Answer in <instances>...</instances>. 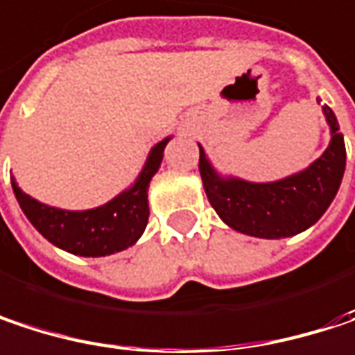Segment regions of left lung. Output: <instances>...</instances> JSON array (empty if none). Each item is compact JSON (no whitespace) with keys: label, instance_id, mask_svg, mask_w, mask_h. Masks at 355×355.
<instances>
[{"label":"left lung","instance_id":"left-lung-1","mask_svg":"<svg viewBox=\"0 0 355 355\" xmlns=\"http://www.w3.org/2000/svg\"><path fill=\"white\" fill-rule=\"evenodd\" d=\"M331 142L306 171L276 182L219 178L199 146V173L211 207L236 232L254 238H288L311 227L331 205L345 171V144L331 107L323 105Z\"/></svg>","mask_w":355,"mask_h":355}]
</instances>
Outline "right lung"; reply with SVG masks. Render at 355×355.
Wrapping results in <instances>:
<instances>
[{"label":"right lung","mask_w":355,"mask_h":355,"mask_svg":"<svg viewBox=\"0 0 355 355\" xmlns=\"http://www.w3.org/2000/svg\"><path fill=\"white\" fill-rule=\"evenodd\" d=\"M168 140L171 138L152 148L144 171L140 173L136 184L103 207L89 211L54 209L28 197L12 178L17 203L30 219V223L60 250L93 258L121 252L134 245L144 234L150 215L148 184L162 162Z\"/></svg>","instance_id":"1"}]
</instances>
